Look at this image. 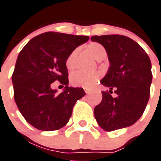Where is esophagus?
<instances>
[{
  "mask_svg": "<svg viewBox=\"0 0 161 161\" xmlns=\"http://www.w3.org/2000/svg\"><path fill=\"white\" fill-rule=\"evenodd\" d=\"M83 89H84V91H85V93H87V94H88V93H91V89L90 88H83Z\"/></svg>",
  "mask_w": 161,
  "mask_h": 161,
  "instance_id": "obj_1",
  "label": "esophagus"
}]
</instances>
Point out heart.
<instances>
[{
    "mask_svg": "<svg viewBox=\"0 0 161 161\" xmlns=\"http://www.w3.org/2000/svg\"><path fill=\"white\" fill-rule=\"evenodd\" d=\"M88 51L89 53L95 58L96 60L102 61L106 58L107 51L102 44L92 42L88 44ZM78 49L76 48L71 52L67 56L65 59V67L68 71L74 70L78 63ZM101 73L99 72L93 73H83L76 72L70 76V83L74 87H83V88H91L93 84L100 78Z\"/></svg>",
    "mask_w": 161,
    "mask_h": 161,
    "instance_id": "1",
    "label": "heart"
}]
</instances>
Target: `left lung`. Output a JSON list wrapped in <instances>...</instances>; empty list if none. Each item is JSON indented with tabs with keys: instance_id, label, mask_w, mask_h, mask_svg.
Returning a JSON list of instances; mask_svg holds the SVG:
<instances>
[{
	"instance_id": "1",
	"label": "left lung",
	"mask_w": 161,
	"mask_h": 161,
	"mask_svg": "<svg viewBox=\"0 0 161 161\" xmlns=\"http://www.w3.org/2000/svg\"><path fill=\"white\" fill-rule=\"evenodd\" d=\"M107 51L110 67L100 81L109 88L102 92L101 103L94 108L98 125L114 131L134 125L145 111L152 82L151 63L145 51L130 37L122 35L93 36ZM114 89L117 94L111 95Z\"/></svg>"
}]
</instances>
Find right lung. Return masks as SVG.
Segmentation results:
<instances>
[{
	"instance_id": "right-lung-1",
	"label": "right lung",
	"mask_w": 161,
	"mask_h": 161,
	"mask_svg": "<svg viewBox=\"0 0 161 161\" xmlns=\"http://www.w3.org/2000/svg\"><path fill=\"white\" fill-rule=\"evenodd\" d=\"M88 39L48 31L31 39L20 52L12 73L14 98L24 119L37 130L64 127L77 100L85 95L82 88L68 86L65 59ZM55 80L65 86L60 95L51 88Z\"/></svg>"
}]
</instances>
